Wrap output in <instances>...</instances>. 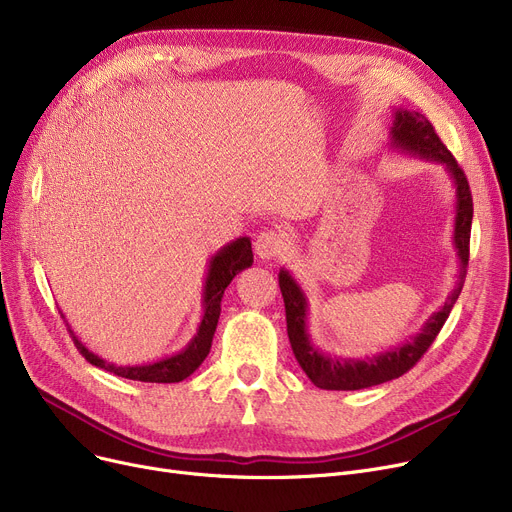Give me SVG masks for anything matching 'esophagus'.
<instances>
[{"label": "esophagus", "mask_w": 512, "mask_h": 512, "mask_svg": "<svg viewBox=\"0 0 512 512\" xmlns=\"http://www.w3.org/2000/svg\"><path fill=\"white\" fill-rule=\"evenodd\" d=\"M286 251V238L276 230H265L255 240V253L259 259H274Z\"/></svg>", "instance_id": "obj_1"}]
</instances>
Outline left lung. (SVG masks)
Segmentation results:
<instances>
[{
    "label": "left lung",
    "mask_w": 512,
    "mask_h": 512,
    "mask_svg": "<svg viewBox=\"0 0 512 512\" xmlns=\"http://www.w3.org/2000/svg\"><path fill=\"white\" fill-rule=\"evenodd\" d=\"M390 149L405 153L415 159L434 161L442 166L448 174L454 188V230L452 245L459 259V276L452 292L448 294L446 303L429 315V319L421 326V330L411 336V340L398 346L386 348V351L371 357H342L334 353H324L313 342L309 334V299L301 284L294 276L282 267L278 274L280 290L286 307V330L292 346V353L297 357L299 365L307 373V378L321 390H363L378 386L390 380L400 378L407 373L429 348L442 330L444 321L448 319L456 299L463 290L467 265H469V238H471V222H473V199L469 191V182L463 170L456 164L450 151L438 139L434 126L429 120L411 110L396 107L394 120L390 126Z\"/></svg>",
    "instance_id": "left-lung-1"
}]
</instances>
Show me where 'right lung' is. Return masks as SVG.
<instances>
[{"label":"right lung","instance_id":"right-lung-1","mask_svg":"<svg viewBox=\"0 0 512 512\" xmlns=\"http://www.w3.org/2000/svg\"><path fill=\"white\" fill-rule=\"evenodd\" d=\"M253 265V249H251V238L249 236H240L228 245H224L218 253L211 255L209 267H207V276L203 284V315L199 321V328L195 336L191 338L182 351L168 355L159 361L151 363H141V365H116L101 359L93 351L78 340L74 330L70 328V334L74 338V344L91 365L110 371L114 375H120V378L126 380H139V382H151V384H176L186 380L199 365L205 361L211 348V340L215 334V328H218V319L222 313V297L228 284L234 280L236 274ZM64 317V315H62Z\"/></svg>","mask_w":512,"mask_h":512}]
</instances>
